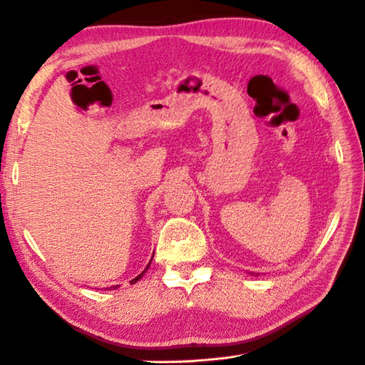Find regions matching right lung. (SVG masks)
Masks as SVG:
<instances>
[{
	"mask_svg": "<svg viewBox=\"0 0 365 365\" xmlns=\"http://www.w3.org/2000/svg\"><path fill=\"white\" fill-rule=\"evenodd\" d=\"M150 261H152V259H150ZM148 269H149V264H148V267H146V269H144V270H143V272H141V274H140V275H138L137 278H133L130 283H137V282H138V279H140V278H141V277L144 275V272H146V270H148ZM116 287H118V286H112V287H110V289H116ZM106 289H107V287H106ZM110 289H108V291H110Z\"/></svg>",
	"mask_w": 365,
	"mask_h": 365,
	"instance_id": "add662e5",
	"label": "right lung"
}]
</instances>
